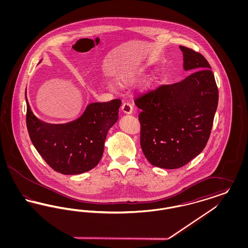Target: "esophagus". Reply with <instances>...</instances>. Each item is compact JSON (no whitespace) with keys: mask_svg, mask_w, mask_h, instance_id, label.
<instances>
[{"mask_svg":"<svg viewBox=\"0 0 248 248\" xmlns=\"http://www.w3.org/2000/svg\"><path fill=\"white\" fill-rule=\"evenodd\" d=\"M121 108H122L123 112L125 114H132V112H133V108L130 103H124L121 107Z\"/></svg>","mask_w":248,"mask_h":248,"instance_id":"obj_1","label":"esophagus"}]
</instances>
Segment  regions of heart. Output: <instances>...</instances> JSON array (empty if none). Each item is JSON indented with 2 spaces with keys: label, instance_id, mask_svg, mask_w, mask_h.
Listing matches in <instances>:
<instances>
[{
  "label": "heart",
  "instance_id": "b5f03b06",
  "mask_svg": "<svg viewBox=\"0 0 248 248\" xmlns=\"http://www.w3.org/2000/svg\"><path fill=\"white\" fill-rule=\"evenodd\" d=\"M139 75H140V74H139ZM136 79H137V76H136V75H130V76H126V77L124 78V80L127 81V82H133V81H135ZM153 83H154V79H150V80L146 83V87L152 86Z\"/></svg>",
  "mask_w": 248,
  "mask_h": 248
}]
</instances>
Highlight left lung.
Wrapping results in <instances>:
<instances>
[{"instance_id":"obj_1","label":"left lung","mask_w":248,"mask_h":248,"mask_svg":"<svg viewBox=\"0 0 248 248\" xmlns=\"http://www.w3.org/2000/svg\"><path fill=\"white\" fill-rule=\"evenodd\" d=\"M179 48L183 68L191 72L189 76L161 85L135 101L141 109L139 119L143 154L152 165L165 169L182 167L202 153L209 140L218 102L217 86L207 60L190 48Z\"/></svg>"}]
</instances>
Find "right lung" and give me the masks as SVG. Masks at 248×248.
<instances>
[{
    "label": "right lung",
    "instance_id": "obj_1",
    "mask_svg": "<svg viewBox=\"0 0 248 248\" xmlns=\"http://www.w3.org/2000/svg\"><path fill=\"white\" fill-rule=\"evenodd\" d=\"M27 128L37 152L47 165L63 175H77L93 169L104 152L108 129L118 120L120 99L94 102L81 117L61 124L36 117L27 95Z\"/></svg>",
    "mask_w": 248,
    "mask_h": 248
}]
</instances>
